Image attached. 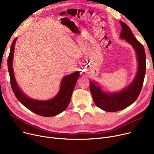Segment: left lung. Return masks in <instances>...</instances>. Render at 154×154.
<instances>
[{
	"instance_id": "1",
	"label": "left lung",
	"mask_w": 154,
	"mask_h": 154,
	"mask_svg": "<svg viewBox=\"0 0 154 154\" xmlns=\"http://www.w3.org/2000/svg\"><path fill=\"white\" fill-rule=\"evenodd\" d=\"M122 30L120 37L130 44L136 53L138 68L133 81L124 89L117 92L107 93L95 82L90 81V91L95 104L103 110L117 112L131 106L138 98L141 92L146 70L145 52L142 44L137 40L127 24L120 21Z\"/></svg>"
}]
</instances>
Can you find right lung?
<instances>
[{
  "label": "right lung",
  "mask_w": 154,
  "mask_h": 154,
  "mask_svg": "<svg viewBox=\"0 0 154 154\" xmlns=\"http://www.w3.org/2000/svg\"><path fill=\"white\" fill-rule=\"evenodd\" d=\"M17 38H15L12 43L11 51L7 59L12 89L18 100L35 114L43 117H53L60 114L68 107L71 96L74 91L80 74L78 71L72 74L65 76L60 84L59 92L54 97L48 100H38L30 99L24 94L19 87L14 76L12 62L14 57L15 44Z\"/></svg>",
  "instance_id": "add662e5"
}]
</instances>
